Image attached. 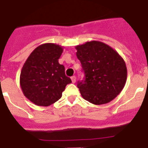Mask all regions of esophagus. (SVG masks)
<instances>
[{"label":"esophagus","mask_w":148,"mask_h":148,"mask_svg":"<svg viewBox=\"0 0 148 148\" xmlns=\"http://www.w3.org/2000/svg\"><path fill=\"white\" fill-rule=\"evenodd\" d=\"M71 80H72V82L75 83V82H76V78H75V76H72Z\"/></svg>","instance_id":"obj_1"}]
</instances>
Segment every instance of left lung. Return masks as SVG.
Instances as JSON below:
<instances>
[{
  "instance_id": "1",
  "label": "left lung",
  "mask_w": 148,
  "mask_h": 148,
  "mask_svg": "<svg viewBox=\"0 0 148 148\" xmlns=\"http://www.w3.org/2000/svg\"><path fill=\"white\" fill-rule=\"evenodd\" d=\"M75 49L85 75V80L77 85L83 98L95 105L113 101L126 82L127 68L123 57L98 41H87Z\"/></svg>"
}]
</instances>
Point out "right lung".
I'll use <instances>...</instances> for the list:
<instances>
[{
	"label": "right lung",
	"mask_w": 148,
	"mask_h": 148,
	"mask_svg": "<svg viewBox=\"0 0 148 148\" xmlns=\"http://www.w3.org/2000/svg\"><path fill=\"white\" fill-rule=\"evenodd\" d=\"M63 47L53 43L39 45L29 55L22 68L19 83L23 95L34 104L48 107L62 97L66 85L64 66L58 60Z\"/></svg>",
	"instance_id": "add662e5"
}]
</instances>
